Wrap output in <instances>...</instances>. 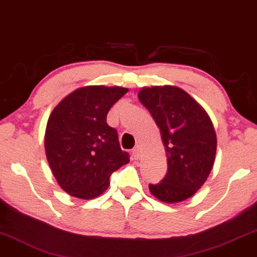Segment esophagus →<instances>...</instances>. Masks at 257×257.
<instances>
[{
	"instance_id": "obj_1",
	"label": "esophagus",
	"mask_w": 257,
	"mask_h": 257,
	"mask_svg": "<svg viewBox=\"0 0 257 257\" xmlns=\"http://www.w3.org/2000/svg\"><path fill=\"white\" fill-rule=\"evenodd\" d=\"M132 155H133V158H135L136 160L140 159V156H141V148H140V146H136L135 148H133Z\"/></svg>"
}]
</instances>
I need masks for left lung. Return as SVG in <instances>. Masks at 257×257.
<instances>
[{
  "mask_svg": "<svg viewBox=\"0 0 257 257\" xmlns=\"http://www.w3.org/2000/svg\"><path fill=\"white\" fill-rule=\"evenodd\" d=\"M138 97L159 126L168 165L166 176L150 184V191L162 202H182L205 183L213 167V125L205 110L177 87L143 88Z\"/></svg>",
  "mask_w": 257,
  "mask_h": 257,
  "instance_id": "obj_1",
  "label": "left lung"
}]
</instances>
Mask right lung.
<instances>
[{"label":"right lung","instance_id":"1","mask_svg":"<svg viewBox=\"0 0 257 257\" xmlns=\"http://www.w3.org/2000/svg\"><path fill=\"white\" fill-rule=\"evenodd\" d=\"M128 90L89 85L73 91L48 118L45 151L55 180L70 196L95 198L106 190L111 174L130 161L117 130L106 122L111 106Z\"/></svg>","mask_w":257,"mask_h":257}]
</instances>
